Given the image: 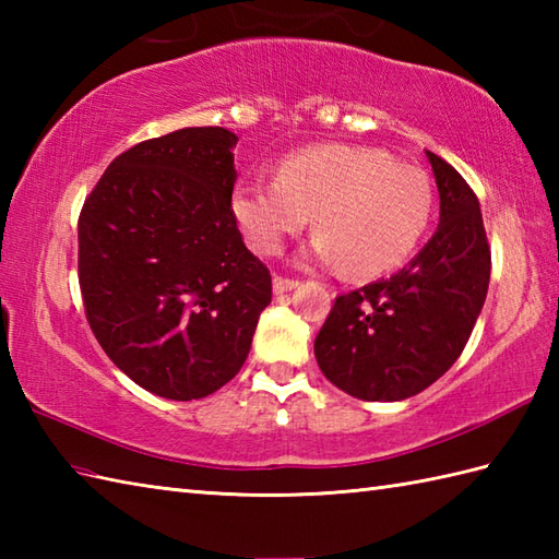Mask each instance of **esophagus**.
<instances>
[{
    "label": "esophagus",
    "instance_id": "34e87169",
    "mask_svg": "<svg viewBox=\"0 0 559 559\" xmlns=\"http://www.w3.org/2000/svg\"><path fill=\"white\" fill-rule=\"evenodd\" d=\"M293 288H298V281L295 278H286V276H276L273 278V293H288Z\"/></svg>",
    "mask_w": 559,
    "mask_h": 559
}]
</instances>
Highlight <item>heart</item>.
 <instances>
[{
  "label": "heart",
  "instance_id": "1",
  "mask_svg": "<svg viewBox=\"0 0 559 559\" xmlns=\"http://www.w3.org/2000/svg\"><path fill=\"white\" fill-rule=\"evenodd\" d=\"M312 213L319 259L341 261L350 276H382L423 240L432 185L384 151L314 146L283 160L278 180L242 182L233 192V216L259 254H276Z\"/></svg>",
  "mask_w": 559,
  "mask_h": 559
}]
</instances>
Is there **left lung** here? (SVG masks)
I'll use <instances>...</instances> for the list:
<instances>
[{"label":"left lung","instance_id":"obj_1","mask_svg":"<svg viewBox=\"0 0 559 559\" xmlns=\"http://www.w3.org/2000/svg\"><path fill=\"white\" fill-rule=\"evenodd\" d=\"M439 189V225L391 278L338 295L314 338L331 384L362 401H403L437 382L483 310L490 245L478 197L447 160L427 151Z\"/></svg>","mask_w":559,"mask_h":559}]
</instances>
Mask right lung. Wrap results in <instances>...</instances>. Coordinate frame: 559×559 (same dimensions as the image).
I'll list each match as a JSON object with an SVG mask.
<instances>
[{"mask_svg":"<svg viewBox=\"0 0 559 559\" xmlns=\"http://www.w3.org/2000/svg\"><path fill=\"white\" fill-rule=\"evenodd\" d=\"M235 144L223 127L141 141L108 165L79 216L93 336L163 399H204L228 384L271 302V273L233 216Z\"/></svg>","mask_w":559,"mask_h":559,"instance_id":"right-lung-1","label":"right lung"}]
</instances>
